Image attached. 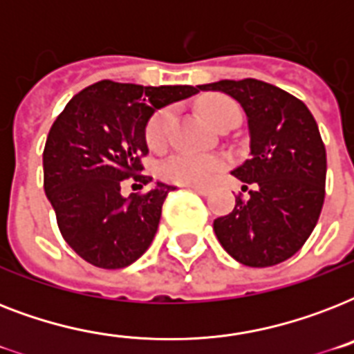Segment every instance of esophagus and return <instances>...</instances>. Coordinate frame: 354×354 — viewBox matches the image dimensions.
Listing matches in <instances>:
<instances>
[{
    "label": "esophagus",
    "instance_id": "obj_1",
    "mask_svg": "<svg viewBox=\"0 0 354 354\" xmlns=\"http://www.w3.org/2000/svg\"><path fill=\"white\" fill-rule=\"evenodd\" d=\"M189 187L193 189V191H196L198 194H202V196H207V194L211 193V189L204 187V185H189Z\"/></svg>",
    "mask_w": 354,
    "mask_h": 354
}]
</instances>
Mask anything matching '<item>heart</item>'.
<instances>
[{
    "label": "heart",
    "instance_id": "1",
    "mask_svg": "<svg viewBox=\"0 0 354 354\" xmlns=\"http://www.w3.org/2000/svg\"><path fill=\"white\" fill-rule=\"evenodd\" d=\"M200 113L211 127L218 128L227 119L239 118V106L224 95H209L200 102ZM171 121V110H160L150 119L147 127V141L152 149H161L165 145ZM222 167H224V161L218 156L180 152V154L171 156L161 165V174L171 182L183 183V185H200V183L209 182L216 172L222 171Z\"/></svg>",
    "mask_w": 354,
    "mask_h": 354
}]
</instances>
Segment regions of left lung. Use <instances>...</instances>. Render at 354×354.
Returning a JSON list of instances; mask_svg holds the SVG:
<instances>
[{
    "instance_id": "obj_1",
    "label": "left lung",
    "mask_w": 354,
    "mask_h": 354,
    "mask_svg": "<svg viewBox=\"0 0 354 354\" xmlns=\"http://www.w3.org/2000/svg\"><path fill=\"white\" fill-rule=\"evenodd\" d=\"M222 91L242 106L250 158L232 174L250 183V198H236L213 230L235 261L264 268L290 259L305 244L325 198L327 154L305 102L263 80H218L198 86ZM248 189V185H242Z\"/></svg>"
}]
</instances>
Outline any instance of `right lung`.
<instances>
[{"mask_svg": "<svg viewBox=\"0 0 354 354\" xmlns=\"http://www.w3.org/2000/svg\"><path fill=\"white\" fill-rule=\"evenodd\" d=\"M196 86H139L101 80L79 91L53 122L44 149V189L64 241L93 266L124 268L158 232L172 185L122 196L133 176L143 185L147 124L156 110L196 95Z\"/></svg>", "mask_w": 354, "mask_h": 354, "instance_id": "1", "label": "right lung"}]
</instances>
